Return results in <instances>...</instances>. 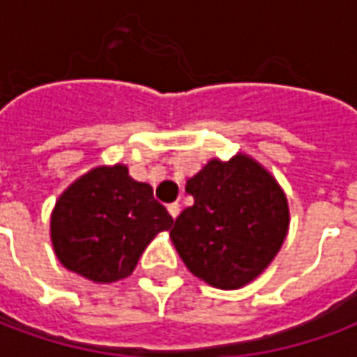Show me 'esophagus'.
I'll use <instances>...</instances> for the list:
<instances>
[{
    "label": "esophagus",
    "instance_id": "obj_1",
    "mask_svg": "<svg viewBox=\"0 0 357 357\" xmlns=\"http://www.w3.org/2000/svg\"><path fill=\"white\" fill-rule=\"evenodd\" d=\"M168 212H170V216L176 220V218L179 216V212H181V208H179L178 202H172V204H168Z\"/></svg>",
    "mask_w": 357,
    "mask_h": 357
}]
</instances>
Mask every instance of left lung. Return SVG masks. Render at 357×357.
I'll return each instance as SVG.
<instances>
[{
	"label": "left lung",
	"mask_w": 357,
	"mask_h": 357,
	"mask_svg": "<svg viewBox=\"0 0 357 357\" xmlns=\"http://www.w3.org/2000/svg\"><path fill=\"white\" fill-rule=\"evenodd\" d=\"M195 199L170 231L187 269L218 289H239L268 268L289 231V204L255 158H212L187 179Z\"/></svg>",
	"instance_id": "1"
}]
</instances>
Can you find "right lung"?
<instances>
[{
  "instance_id": "right-lung-1",
  "label": "right lung",
  "mask_w": 357,
  "mask_h": 357,
  "mask_svg": "<svg viewBox=\"0 0 357 357\" xmlns=\"http://www.w3.org/2000/svg\"><path fill=\"white\" fill-rule=\"evenodd\" d=\"M174 220L149 183L122 164L99 166L59 197L51 214V243L59 262L93 283L132 275L156 233Z\"/></svg>"
}]
</instances>
